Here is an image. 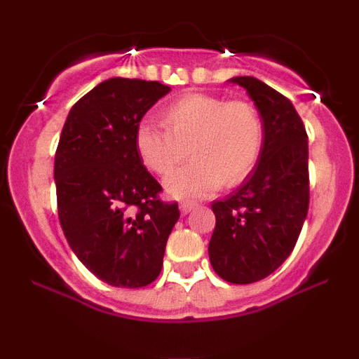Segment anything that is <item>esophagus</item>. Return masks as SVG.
<instances>
[{
  "mask_svg": "<svg viewBox=\"0 0 359 359\" xmlns=\"http://www.w3.org/2000/svg\"><path fill=\"white\" fill-rule=\"evenodd\" d=\"M194 208H196V204L189 203V201H185V203H180V212H182V214H189Z\"/></svg>",
  "mask_w": 359,
  "mask_h": 359,
  "instance_id": "obj_1",
  "label": "esophagus"
}]
</instances>
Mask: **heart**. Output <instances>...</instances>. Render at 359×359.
I'll use <instances>...</instances> for the list:
<instances>
[{"instance_id": "obj_1", "label": "heart", "mask_w": 359, "mask_h": 359, "mask_svg": "<svg viewBox=\"0 0 359 359\" xmlns=\"http://www.w3.org/2000/svg\"><path fill=\"white\" fill-rule=\"evenodd\" d=\"M165 128L142 125L135 145L143 165L168 175L191 150L194 162L165 180L177 199H201L241 184L257 168L265 147V123L253 104L192 93L163 111Z\"/></svg>"}]
</instances>
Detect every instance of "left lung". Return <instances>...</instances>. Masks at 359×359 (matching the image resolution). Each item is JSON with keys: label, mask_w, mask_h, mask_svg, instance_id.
I'll return each instance as SVG.
<instances>
[{"label": "left lung", "mask_w": 359, "mask_h": 359, "mask_svg": "<svg viewBox=\"0 0 359 359\" xmlns=\"http://www.w3.org/2000/svg\"><path fill=\"white\" fill-rule=\"evenodd\" d=\"M231 82L257 104L265 147L253 174L212 203L209 259L222 280L245 285L273 273L299 240L309 211V145L306 126L283 94L250 76Z\"/></svg>", "instance_id": "1"}]
</instances>
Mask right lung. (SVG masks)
<instances>
[{
    "instance_id": "add662e5",
    "label": "right lung",
    "mask_w": 359,
    "mask_h": 359,
    "mask_svg": "<svg viewBox=\"0 0 359 359\" xmlns=\"http://www.w3.org/2000/svg\"><path fill=\"white\" fill-rule=\"evenodd\" d=\"M170 90L156 81L111 77L72 106L55 151L59 221L76 257L102 282L138 288L160 275L177 203L140 158L135 135Z\"/></svg>"
}]
</instances>
